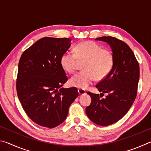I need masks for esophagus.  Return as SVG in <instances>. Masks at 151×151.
Listing matches in <instances>:
<instances>
[{
  "mask_svg": "<svg viewBox=\"0 0 151 151\" xmlns=\"http://www.w3.org/2000/svg\"><path fill=\"white\" fill-rule=\"evenodd\" d=\"M78 93L80 95H85L86 94V91L85 90H84V89H78Z\"/></svg>",
  "mask_w": 151,
  "mask_h": 151,
  "instance_id": "1",
  "label": "esophagus"
}]
</instances>
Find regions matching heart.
<instances>
[{
    "instance_id": "b5f03b06",
    "label": "heart",
    "mask_w": 151,
    "mask_h": 151,
    "mask_svg": "<svg viewBox=\"0 0 151 151\" xmlns=\"http://www.w3.org/2000/svg\"><path fill=\"white\" fill-rule=\"evenodd\" d=\"M78 60L85 61L82 72L75 74L70 79L71 86L86 88L97 78H105L114 65V56L111 50L103 48L94 41L79 43L75 47V53L70 51L64 52L60 57V65L67 73H73L77 68Z\"/></svg>"
}]
</instances>
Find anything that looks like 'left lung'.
I'll use <instances>...</instances> for the list:
<instances>
[{
  "mask_svg": "<svg viewBox=\"0 0 151 151\" xmlns=\"http://www.w3.org/2000/svg\"><path fill=\"white\" fill-rule=\"evenodd\" d=\"M95 40L110 45L114 65L109 75L96 85L101 94L87 93L92 102L86 108V113L95 124L108 126L122 119L134 103L139 80V65L131 48L124 42L112 37ZM104 93L107 95L102 99Z\"/></svg>",
  "mask_w": 151,
  "mask_h": 151,
  "instance_id": "obj_1",
  "label": "left lung"
}]
</instances>
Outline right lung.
Listing matches in <instances>:
<instances>
[{"instance_id":"1","label":"right lung","mask_w":151,"mask_h":151,"mask_svg":"<svg viewBox=\"0 0 151 151\" xmlns=\"http://www.w3.org/2000/svg\"><path fill=\"white\" fill-rule=\"evenodd\" d=\"M70 41L68 38H42L20 57L17 95L28 116L42 127L51 129L62 123L78 96L75 87L61 88L68 77L60 57L69 48Z\"/></svg>"}]
</instances>
